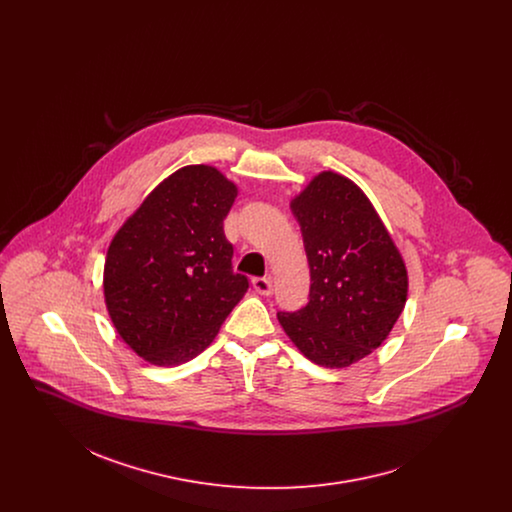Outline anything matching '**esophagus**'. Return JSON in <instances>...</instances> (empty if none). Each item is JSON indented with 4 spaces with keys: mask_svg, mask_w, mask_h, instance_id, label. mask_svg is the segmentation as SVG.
I'll return each instance as SVG.
<instances>
[{
    "mask_svg": "<svg viewBox=\"0 0 512 512\" xmlns=\"http://www.w3.org/2000/svg\"><path fill=\"white\" fill-rule=\"evenodd\" d=\"M253 290L259 295H270L272 293V282L270 278H253Z\"/></svg>",
    "mask_w": 512,
    "mask_h": 512,
    "instance_id": "34e87169",
    "label": "esophagus"
}]
</instances>
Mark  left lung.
Listing matches in <instances>:
<instances>
[{
	"label": "left lung",
	"mask_w": 512,
	"mask_h": 512,
	"mask_svg": "<svg viewBox=\"0 0 512 512\" xmlns=\"http://www.w3.org/2000/svg\"><path fill=\"white\" fill-rule=\"evenodd\" d=\"M290 207L311 292L303 309L278 313V320L315 365H355L382 345L405 309V261L365 192L338 172L317 174Z\"/></svg>",
	"instance_id": "left-lung-1"
}]
</instances>
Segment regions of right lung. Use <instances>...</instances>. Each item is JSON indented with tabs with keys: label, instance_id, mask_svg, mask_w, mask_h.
<instances>
[{
	"label": "right lung",
	"instance_id": "right-lung-1",
	"mask_svg": "<svg viewBox=\"0 0 512 512\" xmlns=\"http://www.w3.org/2000/svg\"><path fill=\"white\" fill-rule=\"evenodd\" d=\"M238 186L209 165L165 178L113 236L103 295L122 341L144 361L176 366L211 345L249 282L232 270L224 219Z\"/></svg>",
	"mask_w": 512,
	"mask_h": 512
}]
</instances>
